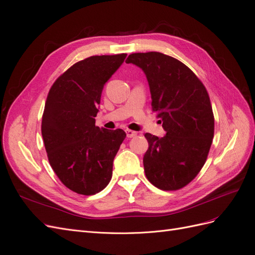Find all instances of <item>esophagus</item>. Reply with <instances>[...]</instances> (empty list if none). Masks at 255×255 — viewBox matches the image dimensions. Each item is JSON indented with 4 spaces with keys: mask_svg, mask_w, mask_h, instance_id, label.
I'll return each instance as SVG.
<instances>
[{
    "mask_svg": "<svg viewBox=\"0 0 255 255\" xmlns=\"http://www.w3.org/2000/svg\"><path fill=\"white\" fill-rule=\"evenodd\" d=\"M127 136L128 138H133V137H136L137 136V132H135V130H132V129H127Z\"/></svg>",
    "mask_w": 255,
    "mask_h": 255,
    "instance_id": "esophagus-1",
    "label": "esophagus"
}]
</instances>
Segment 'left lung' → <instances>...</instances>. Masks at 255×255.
<instances>
[{
    "label": "left lung",
    "instance_id": "1",
    "mask_svg": "<svg viewBox=\"0 0 255 255\" xmlns=\"http://www.w3.org/2000/svg\"><path fill=\"white\" fill-rule=\"evenodd\" d=\"M126 63L144 72L152 110L166 130L160 138L144 134L146 179L159 189H180L197 176L211 149L215 120L210 97L187 66L163 53H133Z\"/></svg>",
    "mask_w": 255,
    "mask_h": 255
}]
</instances>
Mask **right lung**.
<instances>
[{
    "instance_id": "right-lung-1",
    "label": "right lung",
    "mask_w": 255,
    "mask_h": 255,
    "mask_svg": "<svg viewBox=\"0 0 255 255\" xmlns=\"http://www.w3.org/2000/svg\"><path fill=\"white\" fill-rule=\"evenodd\" d=\"M127 54L90 56L68 69L49 91L41 134L50 165L66 187L90 196L103 190L127 136L121 128L96 126L105 83Z\"/></svg>"
}]
</instances>
